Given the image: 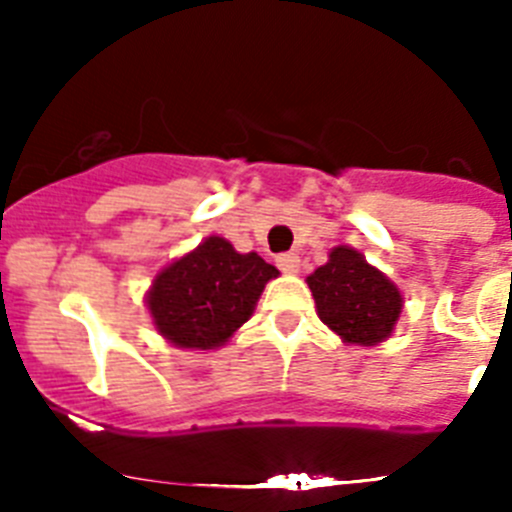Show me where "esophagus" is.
I'll return each instance as SVG.
<instances>
[{"label": "esophagus", "instance_id": "obj_1", "mask_svg": "<svg viewBox=\"0 0 512 512\" xmlns=\"http://www.w3.org/2000/svg\"><path fill=\"white\" fill-rule=\"evenodd\" d=\"M276 263L283 273H299V265H302V260H299V255H296V252H283V255L276 257Z\"/></svg>", "mask_w": 512, "mask_h": 512}]
</instances>
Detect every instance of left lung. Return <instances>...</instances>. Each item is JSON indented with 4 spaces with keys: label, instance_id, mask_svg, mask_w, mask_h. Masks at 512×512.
I'll return each mask as SVG.
<instances>
[{
    "label": "left lung",
    "instance_id": "obj_1",
    "mask_svg": "<svg viewBox=\"0 0 512 512\" xmlns=\"http://www.w3.org/2000/svg\"><path fill=\"white\" fill-rule=\"evenodd\" d=\"M317 315L343 343L377 346L390 338L401 317L403 296L385 273L354 247L330 249L328 263L307 276Z\"/></svg>",
    "mask_w": 512,
    "mask_h": 512
}]
</instances>
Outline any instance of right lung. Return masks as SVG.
Here are the masks:
<instances>
[{
    "instance_id": "1",
    "label": "right lung",
    "mask_w": 512,
    "mask_h": 512,
    "mask_svg": "<svg viewBox=\"0 0 512 512\" xmlns=\"http://www.w3.org/2000/svg\"><path fill=\"white\" fill-rule=\"evenodd\" d=\"M278 270L257 252H236L208 236L153 278L148 312L163 338L179 349H218L252 317L265 283Z\"/></svg>"
}]
</instances>
